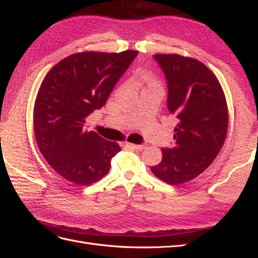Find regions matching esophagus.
Listing matches in <instances>:
<instances>
[{"label": "esophagus", "instance_id": "esophagus-1", "mask_svg": "<svg viewBox=\"0 0 258 258\" xmlns=\"http://www.w3.org/2000/svg\"><path fill=\"white\" fill-rule=\"evenodd\" d=\"M126 146L128 148H131V150H139V151H142L146 147L144 144H132V143H126Z\"/></svg>", "mask_w": 258, "mask_h": 258}]
</instances>
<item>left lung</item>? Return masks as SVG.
I'll use <instances>...</instances> for the list:
<instances>
[{"instance_id": "left-lung-1", "label": "left lung", "mask_w": 258, "mask_h": 258, "mask_svg": "<svg viewBox=\"0 0 258 258\" xmlns=\"http://www.w3.org/2000/svg\"><path fill=\"white\" fill-rule=\"evenodd\" d=\"M154 59L167 80L168 110L178 122L174 145L162 148L161 162L151 170L178 185L201 174L220 153L227 135V103L216 76L200 61L174 53Z\"/></svg>"}]
</instances>
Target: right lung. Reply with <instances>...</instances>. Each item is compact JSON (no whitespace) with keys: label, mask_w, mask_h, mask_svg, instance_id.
<instances>
[{"label":"right lung","mask_w":258,"mask_h":258,"mask_svg":"<svg viewBox=\"0 0 258 258\" xmlns=\"http://www.w3.org/2000/svg\"><path fill=\"white\" fill-rule=\"evenodd\" d=\"M137 56V50L79 52L58 62L45 76L34 104L35 139L46 161L68 181L83 186L99 181L120 152L116 142L87 131L85 120L105 105Z\"/></svg>","instance_id":"1"}]
</instances>
